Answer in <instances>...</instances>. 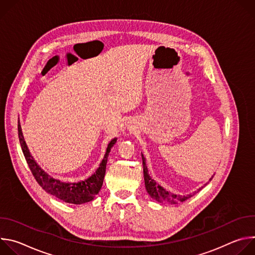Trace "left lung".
Segmentation results:
<instances>
[{"label": "left lung", "instance_id": "8db88e82", "mask_svg": "<svg viewBox=\"0 0 255 255\" xmlns=\"http://www.w3.org/2000/svg\"><path fill=\"white\" fill-rule=\"evenodd\" d=\"M141 156H142V163H143V173H144L145 188H146L147 193L149 194V196L153 200H155L159 203H168V204L173 205V204H178V203H181V202H185L186 200H188L192 197V195L177 196V195H174V194H170L167 191H165V189H163L161 186L156 185V181L154 179H152L150 177V175L148 174V169H147L146 163H145V158H144L143 154H141ZM211 179H212V177L210 178V180Z\"/></svg>", "mask_w": 255, "mask_h": 255}]
</instances>
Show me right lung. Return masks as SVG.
Returning <instances> with one entry per match:
<instances>
[{
    "instance_id": "right-lung-1",
    "label": "right lung",
    "mask_w": 255,
    "mask_h": 255,
    "mask_svg": "<svg viewBox=\"0 0 255 255\" xmlns=\"http://www.w3.org/2000/svg\"><path fill=\"white\" fill-rule=\"evenodd\" d=\"M18 136H19L21 148L25 156V159L28 163V166L33 176L35 177L36 181L39 184V186L46 193L56 197L57 199L65 203L76 204V205L91 202L94 200L96 195L99 194L103 186L109 153H110L111 148L117 141V138H114L110 141V143L108 144V147L102 162L100 163L97 170L90 177L84 180L78 181V183H63V181H60L58 179H55L49 176L33 159L32 155L29 152L26 142L24 140V136H23L19 121H18Z\"/></svg>"
}]
</instances>
